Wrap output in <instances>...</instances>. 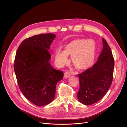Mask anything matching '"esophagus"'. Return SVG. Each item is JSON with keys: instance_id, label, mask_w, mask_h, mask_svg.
<instances>
[{"instance_id": "obj_1", "label": "esophagus", "mask_w": 127, "mask_h": 127, "mask_svg": "<svg viewBox=\"0 0 127 127\" xmlns=\"http://www.w3.org/2000/svg\"><path fill=\"white\" fill-rule=\"evenodd\" d=\"M70 76V73L69 71H67L64 72V77L65 78H69Z\"/></svg>"}]
</instances>
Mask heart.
I'll return each mask as SVG.
<instances>
[{"mask_svg": "<svg viewBox=\"0 0 127 127\" xmlns=\"http://www.w3.org/2000/svg\"><path fill=\"white\" fill-rule=\"evenodd\" d=\"M96 47L94 41L77 39L71 41L64 47V50L57 49L54 52L56 64L63 67L68 62V55L71 56L73 64L78 70H85L94 64Z\"/></svg>", "mask_w": 127, "mask_h": 127, "instance_id": "heart-1", "label": "heart"}]
</instances>
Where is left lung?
<instances>
[{
    "instance_id": "1",
    "label": "left lung",
    "mask_w": 127,
    "mask_h": 127,
    "mask_svg": "<svg viewBox=\"0 0 127 127\" xmlns=\"http://www.w3.org/2000/svg\"><path fill=\"white\" fill-rule=\"evenodd\" d=\"M97 62L91 68L78 74L80 87L77 97L84 104L97 102L108 91L113 77L114 61L112 51L104 39Z\"/></svg>"
}]
</instances>
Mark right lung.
Instances as JSON below:
<instances>
[{"mask_svg":"<svg viewBox=\"0 0 127 127\" xmlns=\"http://www.w3.org/2000/svg\"><path fill=\"white\" fill-rule=\"evenodd\" d=\"M55 37V34L47 33L27 38L15 56L14 68L19 88L29 101L39 106L54 99L57 84L64 77L62 71L49 63V50Z\"/></svg>","mask_w":127,"mask_h":127,"instance_id":"obj_1","label":"right lung"}]
</instances>
